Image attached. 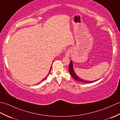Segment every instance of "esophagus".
Returning a JSON list of instances; mask_svg holds the SVG:
<instances>
[{
  "instance_id": "obj_1",
  "label": "esophagus",
  "mask_w": 120,
  "mask_h": 120,
  "mask_svg": "<svg viewBox=\"0 0 120 120\" xmlns=\"http://www.w3.org/2000/svg\"><path fill=\"white\" fill-rule=\"evenodd\" d=\"M71 49H68L67 50L66 52V53H65V56L66 57H69L70 56V54H71Z\"/></svg>"
}]
</instances>
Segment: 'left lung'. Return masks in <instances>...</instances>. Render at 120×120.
<instances>
[{
    "label": "left lung",
    "mask_w": 120,
    "mask_h": 120,
    "mask_svg": "<svg viewBox=\"0 0 120 120\" xmlns=\"http://www.w3.org/2000/svg\"><path fill=\"white\" fill-rule=\"evenodd\" d=\"M68 71H69V73H70V74L71 75V76L73 77L74 79L78 81L84 82V83H91V82H95L97 80H96L92 81H86V80H84L81 79L76 74V73H75L74 69V68H73V61H72L71 60L70 61V63H69Z\"/></svg>",
    "instance_id": "obj_1"
}]
</instances>
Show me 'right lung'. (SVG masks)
Wrapping results in <instances>:
<instances>
[{
	"instance_id": "add662e5",
	"label": "right lung",
	"mask_w": 120,
	"mask_h": 120,
	"mask_svg": "<svg viewBox=\"0 0 120 120\" xmlns=\"http://www.w3.org/2000/svg\"><path fill=\"white\" fill-rule=\"evenodd\" d=\"M51 68H52V67H51V69H50V70H49V74H48V75H47V76H46V77H45V78H44L43 80H42V81H43V80H45L46 78L47 77H48V76H49V73H50V71H51Z\"/></svg>"
}]
</instances>
